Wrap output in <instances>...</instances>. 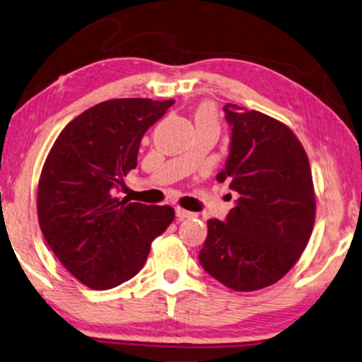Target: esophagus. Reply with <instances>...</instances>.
<instances>
[{
  "instance_id": "1",
  "label": "esophagus",
  "mask_w": 362,
  "mask_h": 362,
  "mask_svg": "<svg viewBox=\"0 0 362 362\" xmlns=\"http://www.w3.org/2000/svg\"><path fill=\"white\" fill-rule=\"evenodd\" d=\"M175 211H176V216L180 218V220H186V218L194 216V213L187 211V210H185V209H181V206H176Z\"/></svg>"
}]
</instances>
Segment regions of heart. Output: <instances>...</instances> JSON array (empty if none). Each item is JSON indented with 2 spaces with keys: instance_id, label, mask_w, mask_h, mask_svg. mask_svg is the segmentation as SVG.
Returning <instances> with one entry per match:
<instances>
[{
  "instance_id": "heart-1",
  "label": "heart",
  "mask_w": 362,
  "mask_h": 362,
  "mask_svg": "<svg viewBox=\"0 0 362 362\" xmlns=\"http://www.w3.org/2000/svg\"><path fill=\"white\" fill-rule=\"evenodd\" d=\"M195 122H210L218 125V114H216L215 105L213 104L200 105L197 114H195Z\"/></svg>"
}]
</instances>
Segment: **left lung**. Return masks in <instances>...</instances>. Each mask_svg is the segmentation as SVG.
I'll return each instance as SVG.
<instances>
[{
	"label": "left lung",
	"mask_w": 362,
	"mask_h": 362,
	"mask_svg": "<svg viewBox=\"0 0 362 362\" xmlns=\"http://www.w3.org/2000/svg\"><path fill=\"white\" fill-rule=\"evenodd\" d=\"M230 127L226 167L216 180L237 192L226 221L209 220L202 268L237 292L282 279L298 262L316 218L310 160L292 129L258 110L224 105Z\"/></svg>",
	"instance_id": "8db88e82"
}]
</instances>
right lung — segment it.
Returning <instances> with one entry per match:
<instances>
[{"label":"right lung","instance_id":"add662e5","mask_svg":"<svg viewBox=\"0 0 362 362\" xmlns=\"http://www.w3.org/2000/svg\"><path fill=\"white\" fill-rule=\"evenodd\" d=\"M175 100L110 99L88 109L52 144L38 181V223L70 274L94 290L114 288L144 266L152 240L175 218L170 205L118 199L138 165L144 133Z\"/></svg>","mask_w":362,"mask_h":362}]
</instances>
